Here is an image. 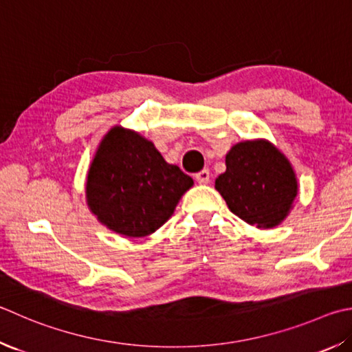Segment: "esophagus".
<instances>
[{"instance_id":"34e87169","label":"esophagus","mask_w":352,"mask_h":352,"mask_svg":"<svg viewBox=\"0 0 352 352\" xmlns=\"http://www.w3.org/2000/svg\"><path fill=\"white\" fill-rule=\"evenodd\" d=\"M209 178H210V175H209L208 169H203V170L198 172V174H195V180L200 184H208Z\"/></svg>"}]
</instances>
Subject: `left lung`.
I'll use <instances>...</instances> for the list:
<instances>
[{"label":"left lung","instance_id":"obj_1","mask_svg":"<svg viewBox=\"0 0 352 352\" xmlns=\"http://www.w3.org/2000/svg\"><path fill=\"white\" fill-rule=\"evenodd\" d=\"M225 162L226 170L215 178V189L231 212L258 229L278 226L298 194L287 157L270 140L255 138L234 144Z\"/></svg>","mask_w":352,"mask_h":352}]
</instances>
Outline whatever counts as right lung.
I'll return each instance as SVG.
<instances>
[{
    "label": "right lung",
    "instance_id": "obj_1",
    "mask_svg": "<svg viewBox=\"0 0 352 352\" xmlns=\"http://www.w3.org/2000/svg\"><path fill=\"white\" fill-rule=\"evenodd\" d=\"M194 180L169 164L142 133L113 126L89 166L86 201L107 229L129 239L146 237L168 221Z\"/></svg>",
    "mask_w": 352,
    "mask_h": 352
}]
</instances>
